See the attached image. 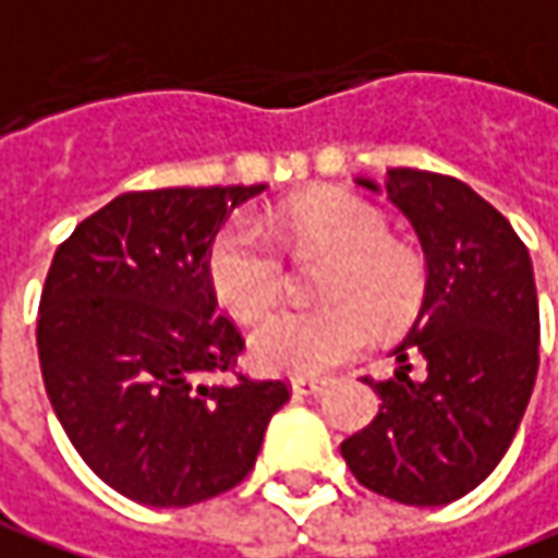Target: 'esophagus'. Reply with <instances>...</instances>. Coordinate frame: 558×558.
Instances as JSON below:
<instances>
[{
    "instance_id": "34e87169",
    "label": "esophagus",
    "mask_w": 558,
    "mask_h": 558,
    "mask_svg": "<svg viewBox=\"0 0 558 558\" xmlns=\"http://www.w3.org/2000/svg\"><path fill=\"white\" fill-rule=\"evenodd\" d=\"M327 389V379H315V376H296L293 379V392L296 395H317Z\"/></svg>"
}]
</instances>
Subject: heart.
<instances>
[{"label": "heart", "mask_w": 558, "mask_h": 558, "mask_svg": "<svg viewBox=\"0 0 558 558\" xmlns=\"http://www.w3.org/2000/svg\"><path fill=\"white\" fill-rule=\"evenodd\" d=\"M283 231L296 253H330L317 278V308H280L250 333V355L262 371L315 376L367 349L376 320H408L423 296L426 268L411 246L389 238V221L355 194H320L265 221L243 213L209 250V278L219 299L253 320L283 290V253L268 228Z\"/></svg>", "instance_id": "obj_1"}]
</instances>
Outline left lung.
Wrapping results in <instances>:
<instances>
[{"label": "left lung", "instance_id": "obj_1", "mask_svg": "<svg viewBox=\"0 0 558 558\" xmlns=\"http://www.w3.org/2000/svg\"><path fill=\"white\" fill-rule=\"evenodd\" d=\"M386 194L420 238L426 290L392 349L395 376H364L379 413L339 451L364 488L445 507L488 478L529 408L541 364L534 268L512 225L470 184L389 169Z\"/></svg>", "mask_w": 558, "mask_h": 558}]
</instances>
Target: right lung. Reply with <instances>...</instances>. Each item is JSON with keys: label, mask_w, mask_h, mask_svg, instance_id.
<instances>
[{"label": "right lung", "mask_w": 558, "mask_h": 558, "mask_svg": "<svg viewBox=\"0 0 558 558\" xmlns=\"http://www.w3.org/2000/svg\"><path fill=\"white\" fill-rule=\"evenodd\" d=\"M265 191H129L58 246L39 299L46 392L105 485L145 507H191L241 485L283 379L238 371L241 330L219 315L209 250L225 219Z\"/></svg>", "instance_id": "right-lung-1"}]
</instances>
